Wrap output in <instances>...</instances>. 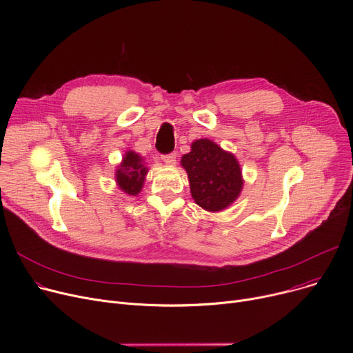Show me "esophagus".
<instances>
[{"instance_id":"34e87169","label":"esophagus","mask_w":353,"mask_h":353,"mask_svg":"<svg viewBox=\"0 0 353 353\" xmlns=\"http://www.w3.org/2000/svg\"><path fill=\"white\" fill-rule=\"evenodd\" d=\"M161 160H163L165 164L173 165V164H176V154H174V153L164 154V156H161Z\"/></svg>"}]
</instances>
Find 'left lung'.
<instances>
[{"instance_id": "1", "label": "left lung", "mask_w": 353, "mask_h": 353, "mask_svg": "<svg viewBox=\"0 0 353 353\" xmlns=\"http://www.w3.org/2000/svg\"><path fill=\"white\" fill-rule=\"evenodd\" d=\"M181 165L188 172L194 201L205 210L226 209L242 190V172L236 157L212 140H196L192 152L181 157Z\"/></svg>"}]
</instances>
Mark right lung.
<instances>
[{
    "instance_id": "1",
    "label": "right lung",
    "mask_w": 353,
    "mask_h": 353,
    "mask_svg": "<svg viewBox=\"0 0 353 353\" xmlns=\"http://www.w3.org/2000/svg\"><path fill=\"white\" fill-rule=\"evenodd\" d=\"M147 174V167L143 165V160L134 152L125 153L120 169L116 173V180L119 183V188L130 194L136 196L144 183V176Z\"/></svg>"
}]
</instances>
